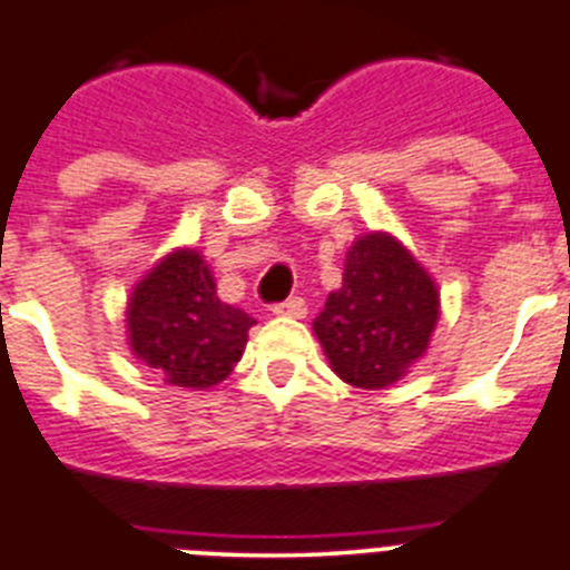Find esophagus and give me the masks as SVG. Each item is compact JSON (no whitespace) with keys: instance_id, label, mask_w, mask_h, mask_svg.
Masks as SVG:
<instances>
[{"instance_id":"obj_1","label":"esophagus","mask_w":570,"mask_h":570,"mask_svg":"<svg viewBox=\"0 0 570 570\" xmlns=\"http://www.w3.org/2000/svg\"><path fill=\"white\" fill-rule=\"evenodd\" d=\"M274 314L276 317H305L308 314V305H305L303 296H291V299H285V303H276L274 305Z\"/></svg>"}]
</instances>
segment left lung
<instances>
[{
  "instance_id": "8db88e82",
  "label": "left lung",
  "mask_w": 570,
  "mask_h": 570,
  "mask_svg": "<svg viewBox=\"0 0 570 570\" xmlns=\"http://www.w3.org/2000/svg\"><path fill=\"white\" fill-rule=\"evenodd\" d=\"M438 323V291L415 256L386 233L357 238L343 288L314 320L328 363L345 383L383 389L426 352Z\"/></svg>"
}]
</instances>
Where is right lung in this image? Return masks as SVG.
Instances as JSON below:
<instances>
[{
	"mask_svg": "<svg viewBox=\"0 0 570 570\" xmlns=\"http://www.w3.org/2000/svg\"><path fill=\"white\" fill-rule=\"evenodd\" d=\"M126 323L146 366L173 386L210 389L233 372L256 320L218 299L196 250H175L135 288Z\"/></svg>",
	"mask_w": 570,
	"mask_h": 570,
	"instance_id": "add662e5",
	"label": "right lung"
}]
</instances>
